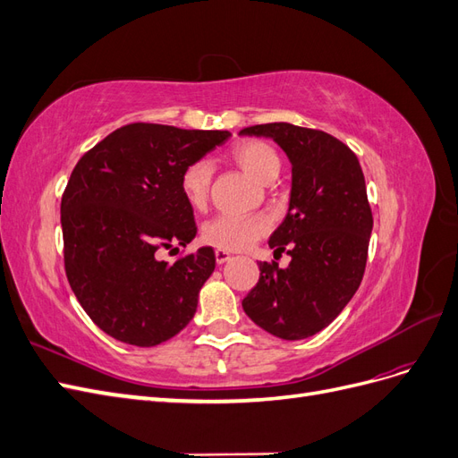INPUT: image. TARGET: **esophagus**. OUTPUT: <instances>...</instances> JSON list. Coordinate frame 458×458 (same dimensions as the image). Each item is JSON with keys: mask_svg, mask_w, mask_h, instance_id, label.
Here are the masks:
<instances>
[{"mask_svg": "<svg viewBox=\"0 0 458 458\" xmlns=\"http://www.w3.org/2000/svg\"><path fill=\"white\" fill-rule=\"evenodd\" d=\"M231 259V254L227 250H216V261L217 263H227Z\"/></svg>", "mask_w": 458, "mask_h": 458, "instance_id": "1", "label": "esophagus"}]
</instances>
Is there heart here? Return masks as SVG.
<instances>
[{"label": "heart", "mask_w": 458, "mask_h": 458, "mask_svg": "<svg viewBox=\"0 0 458 458\" xmlns=\"http://www.w3.org/2000/svg\"><path fill=\"white\" fill-rule=\"evenodd\" d=\"M231 158L259 183H269L281 172V157L266 141H242L231 148ZM212 165L206 160L189 164L182 174V192L185 200L200 210L210 195ZM269 231V221L263 216H216L206 221L202 239L219 250L239 252L252 246Z\"/></svg>", "instance_id": "b5f03b06"}]
</instances>
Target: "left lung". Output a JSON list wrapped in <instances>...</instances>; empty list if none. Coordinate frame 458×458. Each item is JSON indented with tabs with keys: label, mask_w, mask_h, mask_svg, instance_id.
I'll list each match as a JSON object with an SVG mask.
<instances>
[{
	"label": "left lung",
	"mask_w": 458,
	"mask_h": 458,
	"mask_svg": "<svg viewBox=\"0 0 458 458\" xmlns=\"http://www.w3.org/2000/svg\"><path fill=\"white\" fill-rule=\"evenodd\" d=\"M239 135L269 137L293 164L288 212L269 246L288 267L259 263L244 313L283 340H303L328 327L361 284L372 212L355 152L325 131L288 122L259 123Z\"/></svg>",
	"instance_id": "left-lung-1"
}]
</instances>
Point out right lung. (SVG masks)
<instances>
[{"instance_id": "1", "label": "right lung", "mask_w": 458, "mask_h": 458, "mask_svg": "<svg viewBox=\"0 0 458 458\" xmlns=\"http://www.w3.org/2000/svg\"><path fill=\"white\" fill-rule=\"evenodd\" d=\"M229 137L137 122L76 164L61 202L64 269L80 306L108 336L152 348L195 317L214 250L202 246L174 263L157 254L197 237L179 182L189 164Z\"/></svg>"}]
</instances>
